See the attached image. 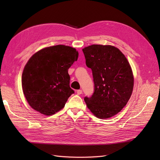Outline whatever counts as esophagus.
<instances>
[{"label": "esophagus", "instance_id": "obj_1", "mask_svg": "<svg viewBox=\"0 0 160 160\" xmlns=\"http://www.w3.org/2000/svg\"><path fill=\"white\" fill-rule=\"evenodd\" d=\"M77 95H81L82 93V91L81 89L77 90Z\"/></svg>", "mask_w": 160, "mask_h": 160}]
</instances>
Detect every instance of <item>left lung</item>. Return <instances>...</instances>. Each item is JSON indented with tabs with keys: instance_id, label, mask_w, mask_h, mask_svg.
Wrapping results in <instances>:
<instances>
[{
	"instance_id": "obj_1",
	"label": "left lung",
	"mask_w": 160,
	"mask_h": 160,
	"mask_svg": "<svg viewBox=\"0 0 160 160\" xmlns=\"http://www.w3.org/2000/svg\"><path fill=\"white\" fill-rule=\"evenodd\" d=\"M91 69L94 92L84 100L99 119L110 118L127 104L133 88V76L127 58L112 45H92L82 49Z\"/></svg>"
}]
</instances>
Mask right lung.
Segmentation results:
<instances>
[{"mask_svg": "<svg viewBox=\"0 0 160 160\" xmlns=\"http://www.w3.org/2000/svg\"><path fill=\"white\" fill-rule=\"evenodd\" d=\"M75 48L62 45L49 47L33 54L22 74L23 93L36 111L52 115L61 110L74 93L68 69L78 60Z\"/></svg>", "mask_w": 160, "mask_h": 160, "instance_id": "right-lung-1", "label": "right lung"}]
</instances>
